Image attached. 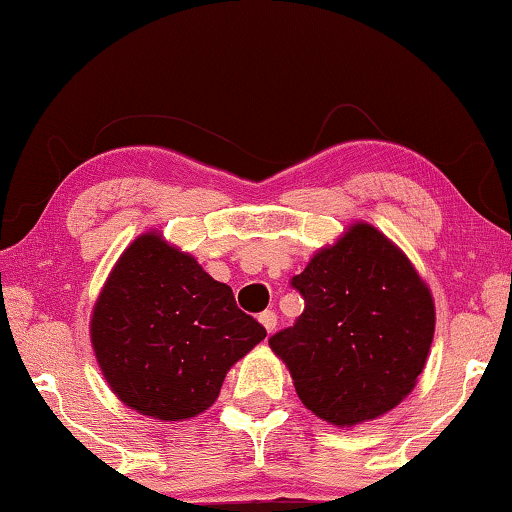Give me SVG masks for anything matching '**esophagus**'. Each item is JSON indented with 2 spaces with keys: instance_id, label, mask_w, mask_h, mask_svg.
Masks as SVG:
<instances>
[{
  "instance_id": "1",
  "label": "esophagus",
  "mask_w": 512,
  "mask_h": 512,
  "mask_svg": "<svg viewBox=\"0 0 512 512\" xmlns=\"http://www.w3.org/2000/svg\"><path fill=\"white\" fill-rule=\"evenodd\" d=\"M259 322H262V326L266 329V333H271L273 329H276V324H278L276 312H273V310H264L262 315H259Z\"/></svg>"
}]
</instances>
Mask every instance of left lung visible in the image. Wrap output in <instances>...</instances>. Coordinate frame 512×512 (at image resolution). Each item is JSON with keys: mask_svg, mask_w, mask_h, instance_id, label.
I'll return each mask as SVG.
<instances>
[{"mask_svg": "<svg viewBox=\"0 0 512 512\" xmlns=\"http://www.w3.org/2000/svg\"><path fill=\"white\" fill-rule=\"evenodd\" d=\"M289 285L305 308L269 345L312 414L352 427L407 398L432 345L434 303L384 234L354 225Z\"/></svg>", "mask_w": 512, "mask_h": 512, "instance_id": "1", "label": "left lung"}]
</instances>
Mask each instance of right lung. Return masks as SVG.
Wrapping results in <instances>:
<instances>
[{"label":"right lung","mask_w":512,"mask_h":512,"mask_svg":"<svg viewBox=\"0 0 512 512\" xmlns=\"http://www.w3.org/2000/svg\"><path fill=\"white\" fill-rule=\"evenodd\" d=\"M264 338V326L239 310L225 282L154 232L119 257L91 317L110 388L160 421L209 409L227 370Z\"/></svg>","instance_id":"add662e5"}]
</instances>
